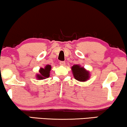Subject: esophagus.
Listing matches in <instances>:
<instances>
[{"instance_id":"obj_1","label":"esophagus","mask_w":127,"mask_h":127,"mask_svg":"<svg viewBox=\"0 0 127 127\" xmlns=\"http://www.w3.org/2000/svg\"><path fill=\"white\" fill-rule=\"evenodd\" d=\"M60 65L64 66V65H65V62H64V61H60Z\"/></svg>"}]
</instances>
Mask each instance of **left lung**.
I'll return each mask as SVG.
<instances>
[{
  "instance_id": "left-lung-1",
  "label": "left lung",
  "mask_w": 127,
  "mask_h": 127,
  "mask_svg": "<svg viewBox=\"0 0 127 127\" xmlns=\"http://www.w3.org/2000/svg\"><path fill=\"white\" fill-rule=\"evenodd\" d=\"M72 70L74 77L76 80L80 81H85L89 79L90 74L84 67L76 65L72 67Z\"/></svg>"
}]
</instances>
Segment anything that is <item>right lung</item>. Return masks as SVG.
I'll list each match as a JSON object with an SVG mask.
<instances>
[{
  "label": "right lung",
  "instance_id": "add662e5",
  "mask_svg": "<svg viewBox=\"0 0 127 127\" xmlns=\"http://www.w3.org/2000/svg\"><path fill=\"white\" fill-rule=\"evenodd\" d=\"M51 69V66L49 65H47L44 69L40 68L39 70L40 74L36 75V78H37L38 80H42L50 76V72Z\"/></svg>",
  "mask_w": 127,
  "mask_h": 127
}]
</instances>
